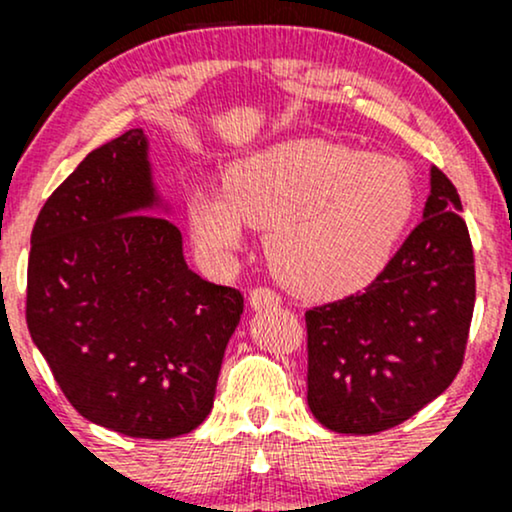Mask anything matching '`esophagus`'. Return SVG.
Listing matches in <instances>:
<instances>
[{
	"instance_id": "34e87169",
	"label": "esophagus",
	"mask_w": 512,
	"mask_h": 512,
	"mask_svg": "<svg viewBox=\"0 0 512 512\" xmlns=\"http://www.w3.org/2000/svg\"><path fill=\"white\" fill-rule=\"evenodd\" d=\"M248 303L252 310H267V308H276V305L281 303V298L269 289H252L248 296Z\"/></svg>"
}]
</instances>
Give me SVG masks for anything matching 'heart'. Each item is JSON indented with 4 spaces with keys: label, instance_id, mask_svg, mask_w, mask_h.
I'll use <instances>...</instances> for the list:
<instances>
[{
    "label": "heart",
    "instance_id": "heart-1",
    "mask_svg": "<svg viewBox=\"0 0 512 512\" xmlns=\"http://www.w3.org/2000/svg\"><path fill=\"white\" fill-rule=\"evenodd\" d=\"M414 204V180L397 158L293 139L231 163L223 190L197 185L187 226L214 267L243 252L245 223L267 228L276 276L301 296L332 298L383 272Z\"/></svg>",
    "mask_w": 512,
    "mask_h": 512
}]
</instances>
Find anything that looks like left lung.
Segmentation results:
<instances>
[{"label": "left lung", "mask_w": 512, "mask_h": 512, "mask_svg": "<svg viewBox=\"0 0 512 512\" xmlns=\"http://www.w3.org/2000/svg\"><path fill=\"white\" fill-rule=\"evenodd\" d=\"M462 202L431 166L424 219L363 293L305 313L308 407L322 426L370 436L411 419L462 366L474 252Z\"/></svg>", "instance_id": "obj_1"}]
</instances>
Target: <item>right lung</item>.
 <instances>
[{
    "mask_svg": "<svg viewBox=\"0 0 512 512\" xmlns=\"http://www.w3.org/2000/svg\"><path fill=\"white\" fill-rule=\"evenodd\" d=\"M142 127L98 146L40 209L26 322L91 424L132 438L195 431L214 407L243 296L192 272Z\"/></svg>",
    "mask_w": 512,
    "mask_h": 512,
    "instance_id": "obj_1",
    "label": "right lung"
}]
</instances>
